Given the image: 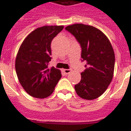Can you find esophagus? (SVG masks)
<instances>
[{
    "mask_svg": "<svg viewBox=\"0 0 131 131\" xmlns=\"http://www.w3.org/2000/svg\"><path fill=\"white\" fill-rule=\"evenodd\" d=\"M71 72H72V70H70V69H64L63 70V72L66 74H69Z\"/></svg>",
    "mask_w": 131,
    "mask_h": 131,
    "instance_id": "1",
    "label": "esophagus"
}]
</instances>
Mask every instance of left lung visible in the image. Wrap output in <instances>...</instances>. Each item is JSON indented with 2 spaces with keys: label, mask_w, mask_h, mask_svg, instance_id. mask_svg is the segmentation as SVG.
Segmentation results:
<instances>
[{
  "label": "left lung",
  "mask_w": 131,
  "mask_h": 131,
  "mask_svg": "<svg viewBox=\"0 0 131 131\" xmlns=\"http://www.w3.org/2000/svg\"><path fill=\"white\" fill-rule=\"evenodd\" d=\"M66 30L79 42L81 58L86 63L75 91L84 99H97L106 91L114 76L115 55L112 44L101 30L92 26L75 24Z\"/></svg>",
  "instance_id": "obj_1"
}]
</instances>
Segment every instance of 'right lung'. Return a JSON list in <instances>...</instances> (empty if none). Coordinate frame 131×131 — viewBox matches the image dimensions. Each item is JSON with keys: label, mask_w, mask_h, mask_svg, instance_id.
Wrapping results in <instances>:
<instances>
[{"label": "right lung", "mask_w": 131, "mask_h": 131, "mask_svg": "<svg viewBox=\"0 0 131 131\" xmlns=\"http://www.w3.org/2000/svg\"><path fill=\"white\" fill-rule=\"evenodd\" d=\"M63 28L45 26L36 28L26 36L19 49L15 59L17 76L30 96L38 99L50 96L61 77L59 70L48 66L51 59V41Z\"/></svg>", "instance_id": "obj_1"}]
</instances>
